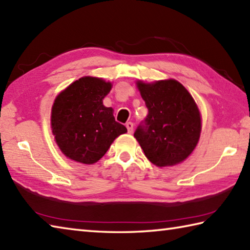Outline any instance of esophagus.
Masks as SVG:
<instances>
[{"label": "esophagus", "instance_id": "obj_1", "mask_svg": "<svg viewBox=\"0 0 250 250\" xmlns=\"http://www.w3.org/2000/svg\"><path fill=\"white\" fill-rule=\"evenodd\" d=\"M125 126H126V129H128V132H129V133H133V124H132L131 121L126 122V124H125Z\"/></svg>", "mask_w": 250, "mask_h": 250}]
</instances>
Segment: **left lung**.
Instances as JSON below:
<instances>
[{
  "label": "left lung",
  "mask_w": 250,
  "mask_h": 250,
  "mask_svg": "<svg viewBox=\"0 0 250 250\" xmlns=\"http://www.w3.org/2000/svg\"><path fill=\"white\" fill-rule=\"evenodd\" d=\"M148 115L134 136L147 159L158 167L177 165L197 145L202 124L197 105L188 90L175 80L138 82Z\"/></svg>",
  "instance_id": "obj_1"
}]
</instances>
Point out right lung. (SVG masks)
<instances>
[{
  "mask_svg": "<svg viewBox=\"0 0 250 250\" xmlns=\"http://www.w3.org/2000/svg\"><path fill=\"white\" fill-rule=\"evenodd\" d=\"M111 89L100 78H80L56 97L51 125L57 145L68 158L94 164L106 154L114 140L126 132L117 122L111 107L103 100Z\"/></svg>",
  "mask_w": 250,
  "mask_h": 250,
  "instance_id": "add662e5",
  "label": "right lung"
}]
</instances>
